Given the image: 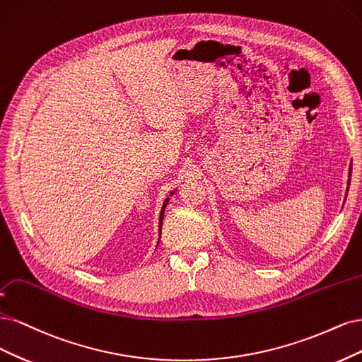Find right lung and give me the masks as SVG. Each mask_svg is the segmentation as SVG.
<instances>
[{"instance_id": "right-lung-1", "label": "right lung", "mask_w": 362, "mask_h": 362, "mask_svg": "<svg viewBox=\"0 0 362 362\" xmlns=\"http://www.w3.org/2000/svg\"><path fill=\"white\" fill-rule=\"evenodd\" d=\"M171 194H174V192H171ZM168 200H170V198H167V200L164 202V206H162V211H160V216H159V233H160V228H162V218H164V211H165V206H167Z\"/></svg>"}]
</instances>
